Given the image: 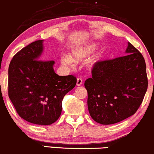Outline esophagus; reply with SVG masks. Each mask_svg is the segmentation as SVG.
Instances as JSON below:
<instances>
[{
    "label": "esophagus",
    "instance_id": "esophagus-1",
    "mask_svg": "<svg viewBox=\"0 0 154 154\" xmlns=\"http://www.w3.org/2000/svg\"><path fill=\"white\" fill-rule=\"evenodd\" d=\"M82 83H83V80H82V78H77V86H81V85H82Z\"/></svg>",
    "mask_w": 154,
    "mask_h": 154
}]
</instances>
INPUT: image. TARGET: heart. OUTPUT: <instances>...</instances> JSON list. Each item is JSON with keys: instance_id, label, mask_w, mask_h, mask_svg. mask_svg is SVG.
I'll return each instance as SVG.
<instances>
[{"instance_id": "heart-1", "label": "heart", "mask_w": 154, "mask_h": 154, "mask_svg": "<svg viewBox=\"0 0 154 154\" xmlns=\"http://www.w3.org/2000/svg\"><path fill=\"white\" fill-rule=\"evenodd\" d=\"M97 47V44L95 42H91L82 45L77 46L73 48L69 52V57L63 56L61 59V63L65 66H70L72 64V62L78 63L82 62L87 57L92 54ZM104 57V51H101L95 55H94L88 62V66H93L96 64L102 61Z\"/></svg>"}]
</instances>
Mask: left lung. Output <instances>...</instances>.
Here are the masks:
<instances>
[{
    "mask_svg": "<svg viewBox=\"0 0 154 154\" xmlns=\"http://www.w3.org/2000/svg\"><path fill=\"white\" fill-rule=\"evenodd\" d=\"M126 55L98 62L92 78L85 81L90 116L98 123L110 125L135 114L148 88L143 57L129 42Z\"/></svg>",
    "mask_w": 154,
    "mask_h": 154,
    "instance_id": "8db88e82",
    "label": "left lung"
}]
</instances>
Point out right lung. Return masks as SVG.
Here are the masks:
<instances>
[{
  "label": "right lung",
  "mask_w": 154,
  "mask_h": 154,
  "mask_svg": "<svg viewBox=\"0 0 154 154\" xmlns=\"http://www.w3.org/2000/svg\"><path fill=\"white\" fill-rule=\"evenodd\" d=\"M43 51L44 40H38L14 55L8 67V96L20 117L48 125L58 120L63 97L75 88L77 79L57 75L54 62L41 57Z\"/></svg>",
  "instance_id": "obj_1"
}]
</instances>
